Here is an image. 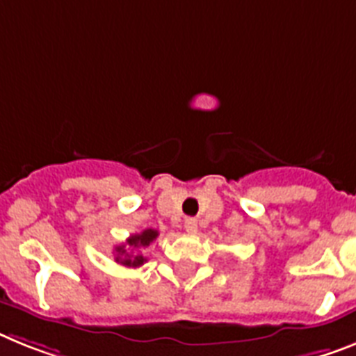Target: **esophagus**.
Masks as SVG:
<instances>
[{"label":"esophagus","mask_w":356,"mask_h":356,"mask_svg":"<svg viewBox=\"0 0 356 356\" xmlns=\"http://www.w3.org/2000/svg\"><path fill=\"white\" fill-rule=\"evenodd\" d=\"M184 229H186L190 235L197 234V220L193 219V217H188V219L184 220Z\"/></svg>","instance_id":"1"}]
</instances>
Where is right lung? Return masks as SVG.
<instances>
[{
    "instance_id": "1",
    "label": "right lung",
    "mask_w": 356,
    "mask_h": 356,
    "mask_svg": "<svg viewBox=\"0 0 356 356\" xmlns=\"http://www.w3.org/2000/svg\"><path fill=\"white\" fill-rule=\"evenodd\" d=\"M159 232L157 229H143L141 234L130 235L127 238V244H121V246H115V261L121 262L122 266H128V268H139L146 262V257H143L141 253H137L136 250H141V248H148L152 243H154L155 238H157ZM133 252H130L129 250Z\"/></svg>"
}]
</instances>
